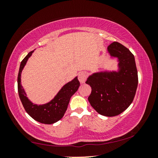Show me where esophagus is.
<instances>
[{
    "instance_id": "esophagus-1",
    "label": "esophagus",
    "mask_w": 158,
    "mask_h": 158,
    "mask_svg": "<svg viewBox=\"0 0 158 158\" xmlns=\"http://www.w3.org/2000/svg\"><path fill=\"white\" fill-rule=\"evenodd\" d=\"M86 77H87V74L85 73H80L78 75V79L79 82L81 84H84L85 83V80H86Z\"/></svg>"
}]
</instances>
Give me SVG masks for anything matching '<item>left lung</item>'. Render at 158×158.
Instances as JSON below:
<instances>
[{"label": "left lung", "instance_id": "obj_1", "mask_svg": "<svg viewBox=\"0 0 158 158\" xmlns=\"http://www.w3.org/2000/svg\"><path fill=\"white\" fill-rule=\"evenodd\" d=\"M111 60L116 59L117 69L93 73L86 83L92 90L89 101L93 109L102 116H115L127 109L135 98L138 74L135 56L130 51L114 42L107 47Z\"/></svg>", "mask_w": 158, "mask_h": 158}]
</instances>
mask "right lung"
Wrapping results in <instances>:
<instances>
[{
	"label": "right lung",
	"mask_w": 158,
	"mask_h": 158,
	"mask_svg": "<svg viewBox=\"0 0 158 158\" xmlns=\"http://www.w3.org/2000/svg\"><path fill=\"white\" fill-rule=\"evenodd\" d=\"M34 51L29 52L21 62L17 78L19 95L23 107L29 116L41 123L53 124L63 117L68 109L69 100L78 90L80 83L77 77H75L72 81L64 85L54 98L48 102L42 105H37L32 102L28 98L25 90L21 85V77L22 70Z\"/></svg>",
	"instance_id": "right-lung-1"
}]
</instances>
